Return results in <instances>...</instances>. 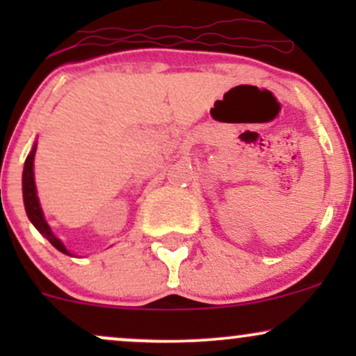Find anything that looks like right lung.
<instances>
[{"mask_svg":"<svg viewBox=\"0 0 356 356\" xmlns=\"http://www.w3.org/2000/svg\"><path fill=\"white\" fill-rule=\"evenodd\" d=\"M36 147H33L30 155L24 161V169H23V201H24V209H26L28 218H30L33 226L38 229L42 234L47 238L50 243L55 246L58 251L65 252V254H70L67 251V248L63 246V243L53 234L50 226L47 224V220L43 218V211L40 207L38 197H36V187H35V177H33V159H35Z\"/></svg>","mask_w":356,"mask_h":356,"instance_id":"add662e5","label":"right lung"}]
</instances>
